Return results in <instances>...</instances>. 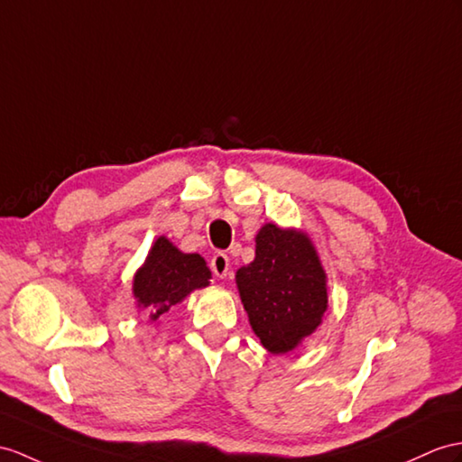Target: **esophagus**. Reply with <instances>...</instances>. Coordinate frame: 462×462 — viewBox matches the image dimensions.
I'll return each mask as SVG.
<instances>
[{
	"mask_svg": "<svg viewBox=\"0 0 462 462\" xmlns=\"http://www.w3.org/2000/svg\"><path fill=\"white\" fill-rule=\"evenodd\" d=\"M209 266H211V270H213V274H216L217 278H225V276L229 274V256L225 254V253L213 254Z\"/></svg>",
	"mask_w": 462,
	"mask_h": 462,
	"instance_id": "34e87169",
	"label": "esophagus"
}]
</instances>
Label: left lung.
<instances>
[{
  "label": "left lung",
  "mask_w": 462,
  "mask_h": 462,
  "mask_svg": "<svg viewBox=\"0 0 462 462\" xmlns=\"http://www.w3.org/2000/svg\"><path fill=\"white\" fill-rule=\"evenodd\" d=\"M254 261L235 274L243 308L261 345L286 355L323 321L328 274L308 233L264 223L254 237Z\"/></svg>",
  "instance_id": "1"
}]
</instances>
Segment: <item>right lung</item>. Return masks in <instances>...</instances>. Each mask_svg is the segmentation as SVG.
Returning a JSON list of instances; mask_svg holds the SVG:
<instances>
[{
	"label": "right lung",
	"instance_id": "right-lung-1",
	"mask_svg": "<svg viewBox=\"0 0 462 462\" xmlns=\"http://www.w3.org/2000/svg\"><path fill=\"white\" fill-rule=\"evenodd\" d=\"M209 278L211 270L204 256L182 253L162 235L133 276V296L139 311L159 323L168 310L182 303L194 290L209 286Z\"/></svg>",
	"mask_w": 462,
	"mask_h": 462
}]
</instances>
